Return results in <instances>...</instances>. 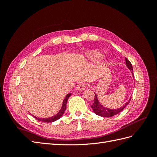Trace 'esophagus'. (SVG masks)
Here are the masks:
<instances>
[{
  "label": "esophagus",
  "instance_id": "obj_1",
  "mask_svg": "<svg viewBox=\"0 0 157 157\" xmlns=\"http://www.w3.org/2000/svg\"><path fill=\"white\" fill-rule=\"evenodd\" d=\"M86 88V85L84 84H79L77 86V90H84Z\"/></svg>",
  "mask_w": 157,
  "mask_h": 157
}]
</instances>
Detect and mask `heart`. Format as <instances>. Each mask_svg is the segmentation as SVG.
<instances>
[{
	"label": "heart",
	"mask_w": 157,
	"mask_h": 157,
	"mask_svg": "<svg viewBox=\"0 0 157 157\" xmlns=\"http://www.w3.org/2000/svg\"><path fill=\"white\" fill-rule=\"evenodd\" d=\"M103 55L101 52H100L98 51H92L88 52L86 54V57L89 59L90 61H94V62H97L101 61V59L103 58Z\"/></svg>",
	"instance_id": "b5f03b06"
}]
</instances>
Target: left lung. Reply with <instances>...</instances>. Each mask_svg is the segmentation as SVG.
I'll use <instances>...</instances> for the list:
<instances>
[{
	"instance_id": "obj_1",
	"label": "left lung",
	"mask_w": 157,
	"mask_h": 157,
	"mask_svg": "<svg viewBox=\"0 0 157 157\" xmlns=\"http://www.w3.org/2000/svg\"><path fill=\"white\" fill-rule=\"evenodd\" d=\"M125 63H126V65L128 67V69L132 72L133 77L134 78V73H133V71H133V67H132V63H130L129 60L128 59H126V58H125ZM94 94H95V93H94ZM130 101H131V98H130L129 101L127 102L124 105L122 106L121 107H120L119 109H110L105 107V106H103L101 104V103L99 102L98 98H97V96H96V94H95V97H94V103H93V104L91 105V107L93 110V111L94 112L95 114L98 115L99 116L103 117H111L114 116L117 114H118L119 113L121 112L123 110L125 109V106L130 102Z\"/></svg>"
}]
</instances>
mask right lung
Returning <instances> with one entry per match:
<instances>
[{
  "label": "right lung",
  "instance_id": "right-lung-1",
  "mask_svg": "<svg viewBox=\"0 0 157 157\" xmlns=\"http://www.w3.org/2000/svg\"><path fill=\"white\" fill-rule=\"evenodd\" d=\"M71 93H69V94H68L67 95L65 96V99L63 100V105H62V107L61 109V110L59 111V113H57V114L55 115V116H52L51 117H49V118H38L34 116V117L38 119V121H42V122H46V123H49V122H54L55 121H56V120H58L59 118H61V117L63 116V113H64L65 109H66V106H67V100L69 99V96H71Z\"/></svg>",
  "mask_w": 157,
  "mask_h": 157
}]
</instances>
